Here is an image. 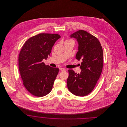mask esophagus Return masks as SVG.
Returning a JSON list of instances; mask_svg holds the SVG:
<instances>
[{"label": "esophagus", "mask_w": 127, "mask_h": 127, "mask_svg": "<svg viewBox=\"0 0 127 127\" xmlns=\"http://www.w3.org/2000/svg\"><path fill=\"white\" fill-rule=\"evenodd\" d=\"M60 69L61 70V71H65V70H66L65 68H62V67H61V68H60Z\"/></svg>", "instance_id": "1"}]
</instances>
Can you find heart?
<instances>
[{
  "mask_svg": "<svg viewBox=\"0 0 127 127\" xmlns=\"http://www.w3.org/2000/svg\"><path fill=\"white\" fill-rule=\"evenodd\" d=\"M69 40H66V41H69Z\"/></svg>",
  "mask_w": 127,
  "mask_h": 127,
  "instance_id": "heart-1",
  "label": "heart"
}]
</instances>
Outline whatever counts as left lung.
Segmentation results:
<instances>
[{
    "instance_id": "left-lung-1",
    "label": "left lung",
    "mask_w": 127,
    "mask_h": 127,
    "mask_svg": "<svg viewBox=\"0 0 127 127\" xmlns=\"http://www.w3.org/2000/svg\"><path fill=\"white\" fill-rule=\"evenodd\" d=\"M71 37L76 38L79 44L76 58L81 60L80 73L68 69L67 86L73 94L83 97L89 94L95 87L102 70V48L96 37L83 30L73 33Z\"/></svg>"
}]
</instances>
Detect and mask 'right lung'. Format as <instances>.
<instances>
[{"mask_svg":"<svg viewBox=\"0 0 127 127\" xmlns=\"http://www.w3.org/2000/svg\"><path fill=\"white\" fill-rule=\"evenodd\" d=\"M60 37L57 34L40 33L28 39L20 50L18 66L23 83L36 97L45 96L52 90L59 69L46 65L42 61Z\"/></svg>","mask_w":127,"mask_h":127,"instance_id":"1","label":"right lung"}]
</instances>
